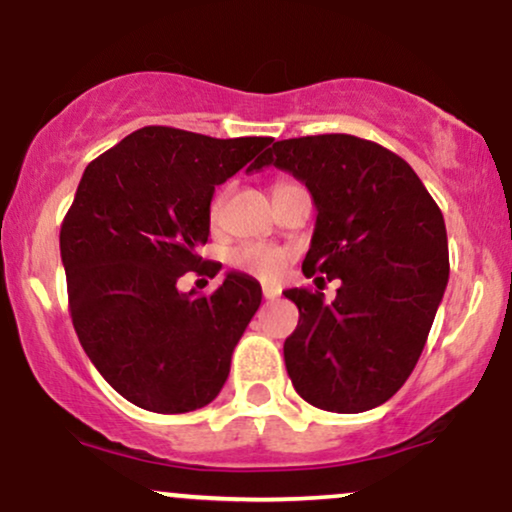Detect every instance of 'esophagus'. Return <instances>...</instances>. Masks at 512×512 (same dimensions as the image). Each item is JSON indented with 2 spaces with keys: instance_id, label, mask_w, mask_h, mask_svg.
<instances>
[{
  "instance_id": "1",
  "label": "esophagus",
  "mask_w": 512,
  "mask_h": 512,
  "mask_svg": "<svg viewBox=\"0 0 512 512\" xmlns=\"http://www.w3.org/2000/svg\"><path fill=\"white\" fill-rule=\"evenodd\" d=\"M262 296L267 298V301H274V298L281 296V289H279V286H274V284H264L262 286Z\"/></svg>"
}]
</instances>
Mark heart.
Instances as JSON below:
<instances>
[{"instance_id":"heart-1","label":"heart","mask_w":512,"mask_h":512,"mask_svg":"<svg viewBox=\"0 0 512 512\" xmlns=\"http://www.w3.org/2000/svg\"><path fill=\"white\" fill-rule=\"evenodd\" d=\"M221 207H223V192L214 195V199H211L209 204L211 223L219 221ZM286 260H289V252L269 243H243L238 245V248H233L231 255H228V262H231L233 269H238V272H245L250 276H257V279L262 281H274L276 276L284 272Z\"/></svg>"}]
</instances>
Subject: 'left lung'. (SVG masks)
Segmentation results:
<instances>
[{"label": "left lung", "instance_id": "8db88e82", "mask_svg": "<svg viewBox=\"0 0 512 512\" xmlns=\"http://www.w3.org/2000/svg\"><path fill=\"white\" fill-rule=\"evenodd\" d=\"M264 166L289 170L315 199L303 274L337 298L289 289L298 325L284 342L296 392L317 409L358 414L407 383L448 286V233L404 158L351 134L274 142Z\"/></svg>", "mask_w": 512, "mask_h": 512}]
</instances>
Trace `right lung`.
<instances>
[{
    "instance_id": "1",
    "label": "right lung",
    "mask_w": 512,
    "mask_h": 512,
    "mask_svg": "<svg viewBox=\"0 0 512 512\" xmlns=\"http://www.w3.org/2000/svg\"><path fill=\"white\" fill-rule=\"evenodd\" d=\"M272 137L214 139L142 127L91 161L62 221L76 337L127 402L156 414L195 411L221 392L231 354L262 303L252 276L231 272L209 296L178 279L214 276L202 260L214 187L260 170Z\"/></svg>"
}]
</instances>
